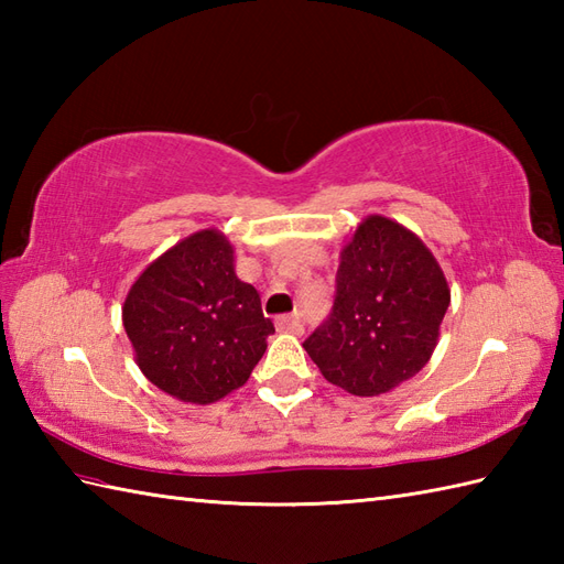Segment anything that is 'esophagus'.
Masks as SVG:
<instances>
[{
    "mask_svg": "<svg viewBox=\"0 0 564 564\" xmlns=\"http://www.w3.org/2000/svg\"><path fill=\"white\" fill-rule=\"evenodd\" d=\"M275 329L285 334H303V322L297 315H281L275 319Z\"/></svg>",
    "mask_w": 564,
    "mask_h": 564,
    "instance_id": "esophagus-1",
    "label": "esophagus"
}]
</instances>
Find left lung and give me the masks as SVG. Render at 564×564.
Instances as JSON below:
<instances>
[{"mask_svg":"<svg viewBox=\"0 0 564 564\" xmlns=\"http://www.w3.org/2000/svg\"><path fill=\"white\" fill-rule=\"evenodd\" d=\"M448 305V281L422 239L368 215L341 247L332 315L303 349L332 386L378 398L429 364Z\"/></svg>","mask_w":564,"mask_h":564,"instance_id":"left-lung-1","label":"left lung"}]
</instances>
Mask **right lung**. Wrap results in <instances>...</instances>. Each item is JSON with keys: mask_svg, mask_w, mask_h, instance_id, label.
Here are the masks:
<instances>
[{"mask_svg": "<svg viewBox=\"0 0 564 564\" xmlns=\"http://www.w3.org/2000/svg\"><path fill=\"white\" fill-rule=\"evenodd\" d=\"M123 327L142 376L191 404L242 388L273 334L257 289L237 279L232 242L215 227L184 237L138 275Z\"/></svg>", "mask_w": 564, "mask_h": 564, "instance_id": "obj_1", "label": "right lung"}]
</instances>
